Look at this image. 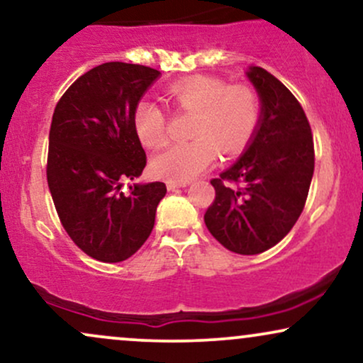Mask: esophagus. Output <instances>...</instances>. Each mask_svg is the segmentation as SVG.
<instances>
[{
	"label": "esophagus",
	"instance_id": "esophagus-1",
	"mask_svg": "<svg viewBox=\"0 0 363 363\" xmlns=\"http://www.w3.org/2000/svg\"><path fill=\"white\" fill-rule=\"evenodd\" d=\"M186 186H189V182H176V181H167V189H169V191L179 189V187H186Z\"/></svg>",
	"mask_w": 363,
	"mask_h": 363
}]
</instances>
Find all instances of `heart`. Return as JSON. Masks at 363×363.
Segmentation results:
<instances>
[{"instance_id": "b5f03b06", "label": "heart", "mask_w": 363, "mask_h": 363, "mask_svg": "<svg viewBox=\"0 0 363 363\" xmlns=\"http://www.w3.org/2000/svg\"><path fill=\"white\" fill-rule=\"evenodd\" d=\"M167 94L177 110L194 113V140L170 145L152 159V172L160 179L191 181L215 164L218 148L225 155L243 150L259 126L260 103L248 86L194 76L174 82ZM133 128L143 145L159 148L167 140V116L159 104L142 99L133 110Z\"/></svg>"}]
</instances>
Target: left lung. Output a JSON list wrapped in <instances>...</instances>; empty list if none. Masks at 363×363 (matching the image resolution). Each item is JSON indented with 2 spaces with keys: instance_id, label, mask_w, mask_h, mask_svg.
I'll list each match as a JSON object with an SVG mask.
<instances>
[{
  "instance_id": "1",
  "label": "left lung",
  "mask_w": 363,
  "mask_h": 363,
  "mask_svg": "<svg viewBox=\"0 0 363 363\" xmlns=\"http://www.w3.org/2000/svg\"><path fill=\"white\" fill-rule=\"evenodd\" d=\"M248 79L262 111L243 155L213 179L209 233L228 250L257 255L289 233L303 213L314 172L311 126L303 106L277 77L252 65Z\"/></svg>"
}]
</instances>
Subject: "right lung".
<instances>
[{"label": "right lung", "mask_w": 363, "mask_h": 363, "mask_svg": "<svg viewBox=\"0 0 363 363\" xmlns=\"http://www.w3.org/2000/svg\"><path fill=\"white\" fill-rule=\"evenodd\" d=\"M160 72L106 62L76 79L57 103L49 133L47 182L71 240L99 262H123L150 237L164 182L130 186L147 165L133 110Z\"/></svg>", "instance_id": "add662e5"}]
</instances>
